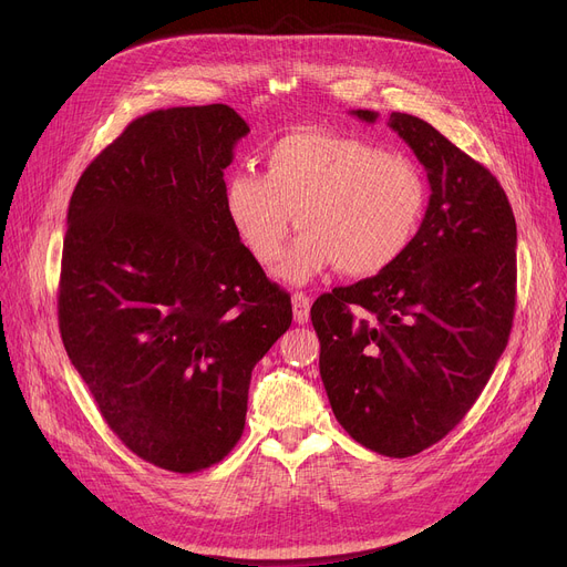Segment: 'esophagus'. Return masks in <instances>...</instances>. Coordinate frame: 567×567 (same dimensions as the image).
<instances>
[{
	"instance_id": "34e87169",
	"label": "esophagus",
	"mask_w": 567,
	"mask_h": 567,
	"mask_svg": "<svg viewBox=\"0 0 567 567\" xmlns=\"http://www.w3.org/2000/svg\"><path fill=\"white\" fill-rule=\"evenodd\" d=\"M291 306H293V321L299 323H308L310 319V299L303 291H296L291 296Z\"/></svg>"
}]
</instances>
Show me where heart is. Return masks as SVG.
Here are the masks:
<instances>
[{
	"label": "heart",
	"mask_w": 567,
	"mask_h": 567,
	"mask_svg": "<svg viewBox=\"0 0 567 567\" xmlns=\"http://www.w3.org/2000/svg\"><path fill=\"white\" fill-rule=\"evenodd\" d=\"M223 206L238 241L261 266L282 255L296 214L303 231L278 271L291 285L333 266L368 278L391 268L413 244L427 184L406 156L385 154L365 140L308 131L268 146L264 174L231 169Z\"/></svg>",
	"instance_id": "1"
}]
</instances>
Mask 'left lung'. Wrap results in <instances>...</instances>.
I'll return each mask as SVG.
<instances>
[{
    "mask_svg": "<svg viewBox=\"0 0 567 567\" xmlns=\"http://www.w3.org/2000/svg\"><path fill=\"white\" fill-rule=\"evenodd\" d=\"M389 126L427 172L421 229L391 268L319 296L310 317L338 423L379 455L411 457L464 419L508 344L517 225L496 176L434 126L404 112Z\"/></svg>",
    "mask_w": 567,
    "mask_h": 567,
    "instance_id": "8db88e82",
    "label": "left lung"
}]
</instances>
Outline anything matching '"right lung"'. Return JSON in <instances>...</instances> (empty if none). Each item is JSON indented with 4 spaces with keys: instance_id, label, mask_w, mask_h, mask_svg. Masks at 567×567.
Masks as SVG:
<instances>
[{
    "instance_id": "add662e5",
    "label": "right lung",
    "mask_w": 567,
    "mask_h": 567,
    "mask_svg": "<svg viewBox=\"0 0 567 567\" xmlns=\"http://www.w3.org/2000/svg\"><path fill=\"white\" fill-rule=\"evenodd\" d=\"M250 133L229 105L126 126L73 190L59 331L110 430L144 462L193 473L244 434L252 368L291 299L234 234L225 167Z\"/></svg>"
}]
</instances>
